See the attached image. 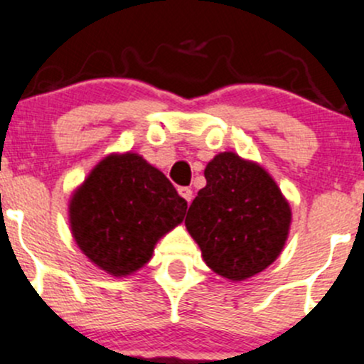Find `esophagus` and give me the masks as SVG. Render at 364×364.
<instances>
[{
    "label": "esophagus",
    "instance_id": "obj_1",
    "mask_svg": "<svg viewBox=\"0 0 364 364\" xmlns=\"http://www.w3.org/2000/svg\"><path fill=\"white\" fill-rule=\"evenodd\" d=\"M178 194H181L187 203H191V199H193V191H191L189 187H178Z\"/></svg>",
    "mask_w": 364,
    "mask_h": 364
}]
</instances>
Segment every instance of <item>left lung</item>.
Returning a JSON list of instances; mask_svg holds the SVG:
<instances>
[{
  "label": "left lung",
  "instance_id": "obj_1",
  "mask_svg": "<svg viewBox=\"0 0 364 364\" xmlns=\"http://www.w3.org/2000/svg\"><path fill=\"white\" fill-rule=\"evenodd\" d=\"M186 228L217 274L243 281L277 259L290 229V205L271 175L234 152L215 156Z\"/></svg>",
  "mask_w": 364,
  "mask_h": 364
}]
</instances>
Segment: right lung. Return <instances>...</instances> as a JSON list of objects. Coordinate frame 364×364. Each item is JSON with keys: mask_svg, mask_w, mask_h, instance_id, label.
<instances>
[{"mask_svg": "<svg viewBox=\"0 0 364 364\" xmlns=\"http://www.w3.org/2000/svg\"><path fill=\"white\" fill-rule=\"evenodd\" d=\"M186 210L187 201L158 168L127 152L93 168L74 193L69 218L81 252L109 274L127 276L149 262Z\"/></svg>", "mask_w": 364, "mask_h": 364, "instance_id": "add662e5", "label": "right lung"}]
</instances>
